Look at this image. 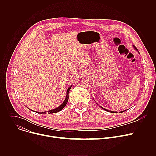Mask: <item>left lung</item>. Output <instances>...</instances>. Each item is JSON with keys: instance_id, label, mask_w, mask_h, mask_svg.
<instances>
[{"instance_id": "1", "label": "left lung", "mask_w": 156, "mask_h": 156, "mask_svg": "<svg viewBox=\"0 0 156 156\" xmlns=\"http://www.w3.org/2000/svg\"><path fill=\"white\" fill-rule=\"evenodd\" d=\"M133 47H134V48L136 50V51H138V49H136V47H135L134 46H133ZM102 109H104V110H106V111H107V112H111V113H117L118 112H114V111H111V110H107V109H105V108H103V107H101ZM124 111H126V110H123V111H121V112H120V113H122V112H123Z\"/></svg>"}]
</instances>
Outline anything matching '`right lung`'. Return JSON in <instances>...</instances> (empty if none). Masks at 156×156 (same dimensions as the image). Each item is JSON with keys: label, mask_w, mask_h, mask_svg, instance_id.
Returning <instances> with one entry per match:
<instances>
[{"label": "right lung", "mask_w": 156, "mask_h": 156, "mask_svg": "<svg viewBox=\"0 0 156 156\" xmlns=\"http://www.w3.org/2000/svg\"><path fill=\"white\" fill-rule=\"evenodd\" d=\"M71 87H72V86H70V87L68 88L67 91H66V96L65 99V101H63V102L60 106H58V107H57V108H54V109H52V110H51L48 111V114H54V113L58 112L59 111H60L62 108H63L65 107L66 104H67V102H68V101H69V91L70 90ZM32 111H33V112H36V113H38V114H45L47 112H36V111H34V110H32Z\"/></svg>", "instance_id": "right-lung-1"}]
</instances>
